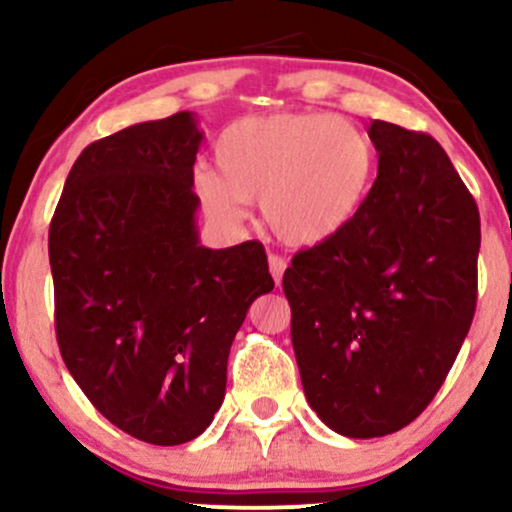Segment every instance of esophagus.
<instances>
[{"mask_svg": "<svg viewBox=\"0 0 512 512\" xmlns=\"http://www.w3.org/2000/svg\"><path fill=\"white\" fill-rule=\"evenodd\" d=\"M267 262H269V272H272V276H274V284L279 286L281 276H284V272H286V260L279 255H269Z\"/></svg>", "mask_w": 512, "mask_h": 512, "instance_id": "obj_1", "label": "esophagus"}]
</instances>
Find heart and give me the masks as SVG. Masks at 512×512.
Wrapping results in <instances>:
<instances>
[{"label":"heart","instance_id":"b5f03b06","mask_svg":"<svg viewBox=\"0 0 512 512\" xmlns=\"http://www.w3.org/2000/svg\"><path fill=\"white\" fill-rule=\"evenodd\" d=\"M216 170H197L195 192L211 219L240 223L262 199L269 231L293 248L325 243L356 216L375 175V146L330 113L240 117L216 139Z\"/></svg>","mask_w":512,"mask_h":512}]
</instances>
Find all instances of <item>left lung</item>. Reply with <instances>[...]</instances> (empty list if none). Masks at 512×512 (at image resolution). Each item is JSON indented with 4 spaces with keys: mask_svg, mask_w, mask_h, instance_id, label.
Here are the masks:
<instances>
[{
    "mask_svg": "<svg viewBox=\"0 0 512 512\" xmlns=\"http://www.w3.org/2000/svg\"><path fill=\"white\" fill-rule=\"evenodd\" d=\"M378 178L337 236L284 272L305 399L332 431L380 438L424 411L477 310L479 209L431 134L373 120Z\"/></svg>",
    "mask_w": 512,
    "mask_h": 512,
    "instance_id": "obj_1",
    "label": "left lung"
}]
</instances>
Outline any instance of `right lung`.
<instances>
[{
    "mask_svg": "<svg viewBox=\"0 0 512 512\" xmlns=\"http://www.w3.org/2000/svg\"><path fill=\"white\" fill-rule=\"evenodd\" d=\"M199 144L192 113L88 144L50 221L64 366L110 424L151 445L204 433L236 332L274 289L257 240L199 245Z\"/></svg>",
    "mask_w": 512,
    "mask_h": 512,
    "instance_id": "obj_1",
    "label": "right lung"
}]
</instances>
